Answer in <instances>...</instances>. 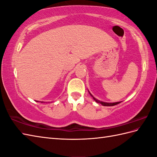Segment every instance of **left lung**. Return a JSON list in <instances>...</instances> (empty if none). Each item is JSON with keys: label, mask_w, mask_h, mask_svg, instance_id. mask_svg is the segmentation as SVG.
<instances>
[{"label": "left lung", "mask_w": 157, "mask_h": 157, "mask_svg": "<svg viewBox=\"0 0 157 157\" xmlns=\"http://www.w3.org/2000/svg\"><path fill=\"white\" fill-rule=\"evenodd\" d=\"M88 92L90 93V96H91L93 98V99H94V101H95L96 102H97V103H100V104H101L102 106H115V105H116L119 104V103L120 102H102V101H99V100H98V99H96V98H94V96H92V94H91V93L90 92V91H89V90H88Z\"/></svg>", "instance_id": "obj_1"}]
</instances>
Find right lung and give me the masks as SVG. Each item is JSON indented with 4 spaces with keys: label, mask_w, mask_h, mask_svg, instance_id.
I'll return each mask as SVG.
<instances>
[{
    "label": "right lung",
    "mask_w": 157,
    "mask_h": 157,
    "mask_svg": "<svg viewBox=\"0 0 157 157\" xmlns=\"http://www.w3.org/2000/svg\"><path fill=\"white\" fill-rule=\"evenodd\" d=\"M36 102H38V101H36Z\"/></svg>",
    "instance_id": "obj_1"
}]
</instances>
